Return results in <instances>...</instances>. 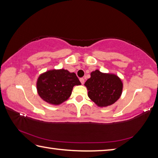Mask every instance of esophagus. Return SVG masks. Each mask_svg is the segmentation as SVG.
I'll return each instance as SVG.
<instances>
[{"label": "esophagus", "instance_id": "34e87169", "mask_svg": "<svg viewBox=\"0 0 158 158\" xmlns=\"http://www.w3.org/2000/svg\"><path fill=\"white\" fill-rule=\"evenodd\" d=\"M79 80H80V81H81V84H84V78H80Z\"/></svg>", "mask_w": 158, "mask_h": 158}]
</instances>
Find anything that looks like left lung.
<instances>
[{"mask_svg": "<svg viewBox=\"0 0 158 158\" xmlns=\"http://www.w3.org/2000/svg\"><path fill=\"white\" fill-rule=\"evenodd\" d=\"M88 96L99 107L113 105L121 96L123 84L121 78L112 73H101L96 69L85 82Z\"/></svg>", "mask_w": 158, "mask_h": 158, "instance_id": "1", "label": "left lung"}]
</instances>
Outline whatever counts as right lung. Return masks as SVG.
<instances>
[{
	"mask_svg": "<svg viewBox=\"0 0 158 158\" xmlns=\"http://www.w3.org/2000/svg\"><path fill=\"white\" fill-rule=\"evenodd\" d=\"M81 85L74 73L65 69H49L42 73L37 80L40 97L52 105H59L70 97L74 85Z\"/></svg>",
	"mask_w": 158,
	"mask_h": 158,
	"instance_id": "right-lung-1",
	"label": "right lung"
}]
</instances>
